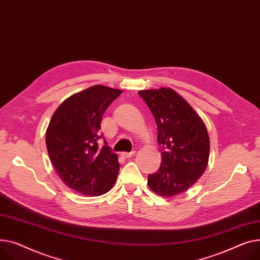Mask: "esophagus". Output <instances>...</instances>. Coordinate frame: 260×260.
I'll list each match as a JSON object with an SVG mask.
<instances>
[{
	"mask_svg": "<svg viewBox=\"0 0 260 260\" xmlns=\"http://www.w3.org/2000/svg\"><path fill=\"white\" fill-rule=\"evenodd\" d=\"M136 153V151H131V152H121V156L124 157H131Z\"/></svg>",
	"mask_w": 260,
	"mask_h": 260,
	"instance_id": "obj_1",
	"label": "esophagus"
}]
</instances>
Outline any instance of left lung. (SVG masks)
<instances>
[{
  "label": "left lung",
  "instance_id": "obj_1",
  "mask_svg": "<svg viewBox=\"0 0 260 260\" xmlns=\"http://www.w3.org/2000/svg\"><path fill=\"white\" fill-rule=\"evenodd\" d=\"M139 94L155 118L161 147L160 167L148 175V185L160 196H175L192 187L207 169L210 140L206 125L171 88L142 90Z\"/></svg>",
  "mask_w": 260,
  "mask_h": 260
}]
</instances>
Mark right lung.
<instances>
[{
    "label": "right lung",
    "mask_w": 260,
    "mask_h": 260,
    "mask_svg": "<svg viewBox=\"0 0 260 260\" xmlns=\"http://www.w3.org/2000/svg\"><path fill=\"white\" fill-rule=\"evenodd\" d=\"M123 91L102 85L66 99L53 113L46 131L49 158L58 176L72 190L100 196L111 190L119 171L117 155L99 146L104 112Z\"/></svg>",
    "instance_id": "obj_1"
}]
</instances>
